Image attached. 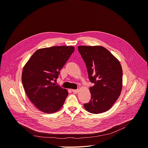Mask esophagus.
Returning <instances> with one entry per match:
<instances>
[{
  "instance_id": "obj_1",
  "label": "esophagus",
  "mask_w": 148,
  "mask_h": 148,
  "mask_svg": "<svg viewBox=\"0 0 148 148\" xmlns=\"http://www.w3.org/2000/svg\"><path fill=\"white\" fill-rule=\"evenodd\" d=\"M78 90L77 89V90H72V91L74 92V93H75V94H76V93H77L78 92Z\"/></svg>"
}]
</instances>
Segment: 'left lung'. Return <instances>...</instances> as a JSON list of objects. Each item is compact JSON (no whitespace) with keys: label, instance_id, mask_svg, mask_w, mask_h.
<instances>
[{"label":"left lung","instance_id":"1","mask_svg":"<svg viewBox=\"0 0 148 148\" xmlns=\"http://www.w3.org/2000/svg\"><path fill=\"white\" fill-rule=\"evenodd\" d=\"M84 61L90 81L91 99L85 109L93 114L109 110L119 97L122 89L123 71L119 61L101 46H78Z\"/></svg>","mask_w":148,"mask_h":148}]
</instances>
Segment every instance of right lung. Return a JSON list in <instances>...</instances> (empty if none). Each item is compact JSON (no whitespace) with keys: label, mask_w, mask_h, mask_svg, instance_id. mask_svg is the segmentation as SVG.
I'll use <instances>...</instances> for the list:
<instances>
[{"label":"right lung","mask_w":148,"mask_h":148,"mask_svg":"<svg viewBox=\"0 0 148 148\" xmlns=\"http://www.w3.org/2000/svg\"><path fill=\"white\" fill-rule=\"evenodd\" d=\"M74 51L72 46L39 49L25 65L22 82L26 95L35 106L45 113L58 111L69 92L53 83Z\"/></svg>","instance_id":"add662e5"}]
</instances>
